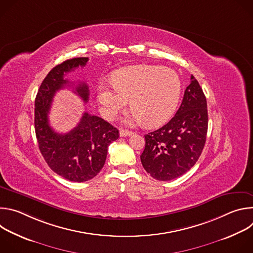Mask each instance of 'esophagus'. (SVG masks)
I'll return each instance as SVG.
<instances>
[{
	"mask_svg": "<svg viewBox=\"0 0 253 253\" xmlns=\"http://www.w3.org/2000/svg\"><path fill=\"white\" fill-rule=\"evenodd\" d=\"M132 134H133L132 131H128V130H124V129H121V130H120V136H121V137L131 136Z\"/></svg>",
	"mask_w": 253,
	"mask_h": 253,
	"instance_id": "obj_1",
	"label": "esophagus"
}]
</instances>
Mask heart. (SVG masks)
<instances>
[{"label":"heart","mask_w":253,"mask_h":253,"mask_svg":"<svg viewBox=\"0 0 253 253\" xmlns=\"http://www.w3.org/2000/svg\"><path fill=\"white\" fill-rule=\"evenodd\" d=\"M181 95V81L174 71L161 66L140 65L121 70L114 75L112 84L100 82L97 99L103 116L113 120L127 106L133 110L127 124L144 122L157 126L174 113Z\"/></svg>","instance_id":"b5f03b06"}]
</instances>
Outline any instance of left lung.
Returning a JSON list of instances; mask_svg holds the SVG:
<instances>
[{"label":"left lung","instance_id":"1","mask_svg":"<svg viewBox=\"0 0 253 253\" xmlns=\"http://www.w3.org/2000/svg\"><path fill=\"white\" fill-rule=\"evenodd\" d=\"M208 128L207 103L198 81L191 75L174 117L145 135L141 163L153 178L169 181L186 173L200 157Z\"/></svg>","mask_w":253,"mask_h":253}]
</instances>
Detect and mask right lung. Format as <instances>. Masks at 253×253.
<instances>
[{"label":"right lung","mask_w":253,"mask_h":253,"mask_svg":"<svg viewBox=\"0 0 253 253\" xmlns=\"http://www.w3.org/2000/svg\"><path fill=\"white\" fill-rule=\"evenodd\" d=\"M88 58H74L54 67L43 80L35 100V132L39 149L58 175L74 182H84L95 177L103 168L108 146L117 140L119 131L104 119L85 112L78 125L65 134L51 128L48 114L57 91L69 86L64 76L84 67ZM75 93L84 102L89 99V87L79 82Z\"/></svg>","instance_id":"add662e5"}]
</instances>
